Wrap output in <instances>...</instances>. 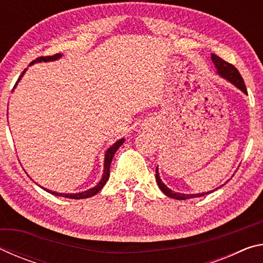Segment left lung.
I'll list each match as a JSON object with an SVG mask.
<instances>
[{"label": "left lung", "mask_w": 263, "mask_h": 263, "mask_svg": "<svg viewBox=\"0 0 263 263\" xmlns=\"http://www.w3.org/2000/svg\"><path fill=\"white\" fill-rule=\"evenodd\" d=\"M211 59L213 61V64H215V66H216L218 73H219L222 78L229 80V81L232 82L235 87H238L240 90H242L245 94H247V89L243 83V79L241 75H240L239 70L235 68L232 64L222 60L221 58H219L216 54H211ZM155 179H157L159 188L161 189L163 193L168 196V197H172L175 199H189V198H194V197H202V196L211 193V191H209V193H202V194L184 195V194H180V193H175V191H172L171 189L167 188V186L163 184V182L161 181V179H160L158 167H157V169H155Z\"/></svg>", "instance_id": "left-lung-1"}]
</instances>
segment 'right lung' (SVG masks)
<instances>
[{
    "instance_id": "right-lung-1",
    "label": "right lung",
    "mask_w": 263,
    "mask_h": 263,
    "mask_svg": "<svg viewBox=\"0 0 263 263\" xmlns=\"http://www.w3.org/2000/svg\"><path fill=\"white\" fill-rule=\"evenodd\" d=\"M61 57V54H59V53H57V54L54 55H47V57H39L37 58V59L33 60L32 62H31L30 65L34 64V62H41V61H51V60H57L59 59V58ZM24 74V72L22 73V75ZM22 78V77H21ZM20 78V79H21ZM20 79L17 80V82L20 81ZM16 82V84H17ZM15 84V87H16ZM14 87V88H15ZM124 142V139H121L118 140L117 142L114 146H111V147L106 151L105 153V160H104V173H103V177H102V180L99 182V184H97L96 186H94V188L89 189L87 191H84V193H79V194H59V193H55V191H51V190H46L48 191V193L52 194V195H55V196H60V197H66V198H72V199H82V198H88V197H91V196L96 195L99 191L103 188V185L106 183V181H108L109 179V175H110V164H111V161H112V158L114 155L116 153V151H117L119 147H121V145H123Z\"/></svg>"
}]
</instances>
